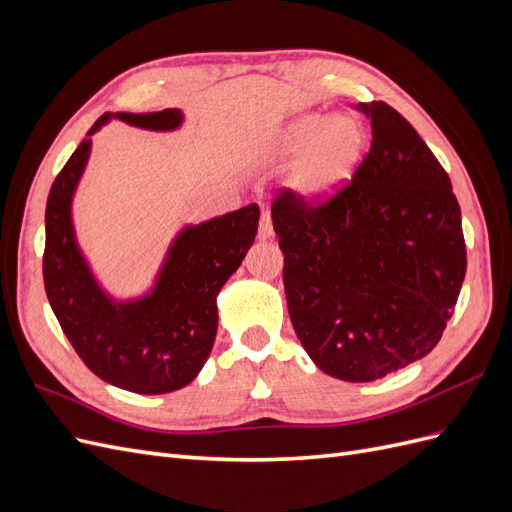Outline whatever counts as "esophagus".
<instances>
[{
  "instance_id": "1",
  "label": "esophagus",
  "mask_w": 512,
  "mask_h": 512,
  "mask_svg": "<svg viewBox=\"0 0 512 512\" xmlns=\"http://www.w3.org/2000/svg\"><path fill=\"white\" fill-rule=\"evenodd\" d=\"M258 237L260 239H271L273 237V224H271V215L265 211L260 215V226H258Z\"/></svg>"
}]
</instances>
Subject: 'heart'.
<instances>
[{"label": "heart", "instance_id": "heart-1", "mask_svg": "<svg viewBox=\"0 0 512 512\" xmlns=\"http://www.w3.org/2000/svg\"><path fill=\"white\" fill-rule=\"evenodd\" d=\"M282 149L286 156L305 158L292 173V188L305 200H322L339 188L359 160L363 132L348 117L305 115L288 128Z\"/></svg>", "mask_w": 512, "mask_h": 512}]
</instances>
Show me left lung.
<instances>
[{"instance_id":"1","label":"left lung","mask_w":512,"mask_h":512,"mask_svg":"<svg viewBox=\"0 0 512 512\" xmlns=\"http://www.w3.org/2000/svg\"><path fill=\"white\" fill-rule=\"evenodd\" d=\"M371 147L350 181L271 205L292 327L333 378L371 382L438 346L466 277L451 179L412 123L386 102H359Z\"/></svg>"}]
</instances>
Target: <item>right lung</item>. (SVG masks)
Here are the masks:
<instances>
[{
	"instance_id": "1",
	"label": "right lung",
	"mask_w": 512,
	"mask_h": 512,
	"mask_svg": "<svg viewBox=\"0 0 512 512\" xmlns=\"http://www.w3.org/2000/svg\"><path fill=\"white\" fill-rule=\"evenodd\" d=\"M147 130H175L177 108L158 113H117ZM111 119L104 113L87 136ZM91 138L55 177L46 200L42 275L46 297L83 363L104 382L141 395L183 389L205 365L218 333L215 297L254 243L256 203L188 226L170 247L156 288L132 303H113L94 282L76 247L70 203L89 158Z\"/></svg>"
}]
</instances>
